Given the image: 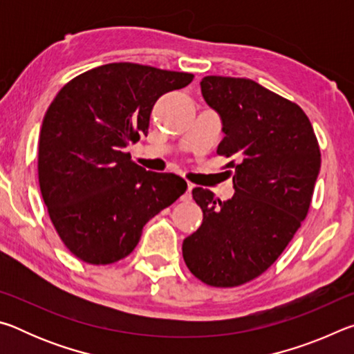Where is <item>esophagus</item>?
I'll list each match as a JSON object with an SVG mask.
<instances>
[{"label": "esophagus", "instance_id": "1", "mask_svg": "<svg viewBox=\"0 0 354 354\" xmlns=\"http://www.w3.org/2000/svg\"><path fill=\"white\" fill-rule=\"evenodd\" d=\"M192 189H194V184H187V192H185V194L183 195V201H190L192 200Z\"/></svg>", "mask_w": 354, "mask_h": 354}]
</instances>
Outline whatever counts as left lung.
I'll use <instances>...</instances> for the list:
<instances>
[{
  "mask_svg": "<svg viewBox=\"0 0 354 354\" xmlns=\"http://www.w3.org/2000/svg\"><path fill=\"white\" fill-rule=\"evenodd\" d=\"M201 93L223 123L217 154L236 158L226 164L236 194L221 201L207 189L192 190L203 223L184 239L183 256L205 284L236 287L266 272L295 236L313 201L322 154L301 107L261 84L206 76Z\"/></svg>",
  "mask_w": 354,
  "mask_h": 354,
  "instance_id": "left-lung-1",
  "label": "left lung"
}]
</instances>
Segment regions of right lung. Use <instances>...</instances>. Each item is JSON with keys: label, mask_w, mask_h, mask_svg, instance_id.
<instances>
[{"label": "right lung", "mask_w": 354, "mask_h": 354, "mask_svg": "<svg viewBox=\"0 0 354 354\" xmlns=\"http://www.w3.org/2000/svg\"><path fill=\"white\" fill-rule=\"evenodd\" d=\"M192 73L115 62L76 76L48 107L39 137V184L65 247L92 266L127 257L149 218L173 205L187 183L147 171L124 153L148 134L160 95Z\"/></svg>", "instance_id": "obj_1"}]
</instances>
